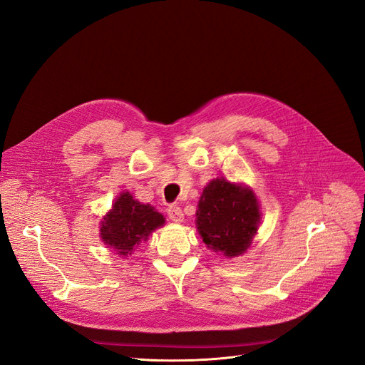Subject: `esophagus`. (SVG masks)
I'll return each mask as SVG.
<instances>
[{"mask_svg":"<svg viewBox=\"0 0 365 365\" xmlns=\"http://www.w3.org/2000/svg\"><path fill=\"white\" fill-rule=\"evenodd\" d=\"M168 217H170V220L171 221H174V222H182L183 221V212H182V209L179 207V206H170L168 207Z\"/></svg>","mask_w":365,"mask_h":365,"instance_id":"34e87169","label":"esophagus"}]
</instances>
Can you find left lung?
Masks as SVG:
<instances>
[{
  "label": "left lung",
  "instance_id": "left-lung-1",
  "mask_svg": "<svg viewBox=\"0 0 365 365\" xmlns=\"http://www.w3.org/2000/svg\"><path fill=\"white\" fill-rule=\"evenodd\" d=\"M197 230L210 250L227 257L249 249L261 222L259 203L249 186L225 178L210 180L200 197Z\"/></svg>",
  "mask_w": 365,
  "mask_h": 365
}]
</instances>
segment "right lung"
<instances>
[{"instance_id": "obj_1", "label": "right lung", "mask_w": 365, "mask_h": 365, "mask_svg": "<svg viewBox=\"0 0 365 365\" xmlns=\"http://www.w3.org/2000/svg\"><path fill=\"white\" fill-rule=\"evenodd\" d=\"M163 225L165 218L155 207L139 203L130 192H123L104 215L100 237L109 249L125 257Z\"/></svg>"}]
</instances>
